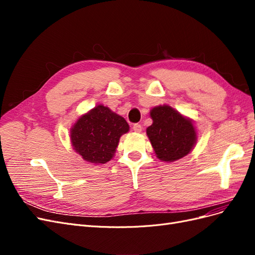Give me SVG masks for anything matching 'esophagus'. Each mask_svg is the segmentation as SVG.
<instances>
[{
    "label": "esophagus",
    "instance_id": "obj_1",
    "mask_svg": "<svg viewBox=\"0 0 255 255\" xmlns=\"http://www.w3.org/2000/svg\"><path fill=\"white\" fill-rule=\"evenodd\" d=\"M133 130H134V132H136V133H140L141 130H142V128H141L140 125H138V123H136V125L133 126Z\"/></svg>",
    "mask_w": 255,
    "mask_h": 255
}]
</instances>
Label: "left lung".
<instances>
[{"label": "left lung", "mask_w": 255, "mask_h": 255, "mask_svg": "<svg viewBox=\"0 0 255 255\" xmlns=\"http://www.w3.org/2000/svg\"><path fill=\"white\" fill-rule=\"evenodd\" d=\"M150 117L153 122L146 128V136L159 160L173 163L195 148L198 134L190 118L167 104L153 107Z\"/></svg>", "instance_id": "8db88e82"}]
</instances>
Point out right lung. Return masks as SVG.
<instances>
[{"mask_svg": "<svg viewBox=\"0 0 255 255\" xmlns=\"http://www.w3.org/2000/svg\"><path fill=\"white\" fill-rule=\"evenodd\" d=\"M128 130L125 118L100 104L74 122L70 128V141L85 161L105 164L115 156L120 137Z\"/></svg>", "mask_w": 255, "mask_h": 255, "instance_id": "right-lung-1", "label": "right lung"}]
</instances>
